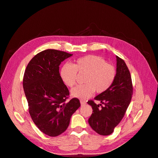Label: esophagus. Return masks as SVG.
Returning <instances> with one entry per match:
<instances>
[{"mask_svg":"<svg viewBox=\"0 0 158 158\" xmlns=\"http://www.w3.org/2000/svg\"><path fill=\"white\" fill-rule=\"evenodd\" d=\"M80 104H81V105L82 106H84V105H85L86 104V102L85 101V100H80Z\"/></svg>","mask_w":158,"mask_h":158,"instance_id":"obj_1","label":"esophagus"}]
</instances>
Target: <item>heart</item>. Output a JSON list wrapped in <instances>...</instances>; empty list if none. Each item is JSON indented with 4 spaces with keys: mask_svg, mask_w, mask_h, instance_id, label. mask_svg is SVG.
Here are the masks:
<instances>
[{
    "mask_svg": "<svg viewBox=\"0 0 158 158\" xmlns=\"http://www.w3.org/2000/svg\"><path fill=\"white\" fill-rule=\"evenodd\" d=\"M77 72L86 73L84 85H80L72 89V95L80 99L90 98L96 90L102 93L107 90L114 83L116 76V69L111 64L106 63L104 59L87 55L76 59L72 64L66 63L60 70L62 82L68 87H73L76 83Z\"/></svg>",
    "mask_w": 158,
    "mask_h": 158,
    "instance_id": "obj_1",
    "label": "heart"
}]
</instances>
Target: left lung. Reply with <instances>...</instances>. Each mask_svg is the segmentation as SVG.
Returning <instances> with one entry per match:
<instances>
[{
    "label": "left lung",
    "mask_w": 158,
    "mask_h": 158,
    "mask_svg": "<svg viewBox=\"0 0 158 158\" xmlns=\"http://www.w3.org/2000/svg\"><path fill=\"white\" fill-rule=\"evenodd\" d=\"M116 76L114 83L107 90L100 94L94 100L101 104H96L93 100L88 101L92 108V114L88 123L96 133L108 135L112 133L114 127L121 122L131 102L133 87L130 71L123 60L116 56Z\"/></svg>",
    "instance_id": "1"
}]
</instances>
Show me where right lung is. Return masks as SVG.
<instances>
[{
	"label": "right lung",
	"instance_id": "obj_1",
	"mask_svg": "<svg viewBox=\"0 0 158 158\" xmlns=\"http://www.w3.org/2000/svg\"><path fill=\"white\" fill-rule=\"evenodd\" d=\"M73 54L48 49L34 56L25 70L23 88L32 120L42 132L55 137L64 132L72 115L80 106L78 98L67 101L69 90L59 66Z\"/></svg>",
	"mask_w": 158,
	"mask_h": 158
}]
</instances>
